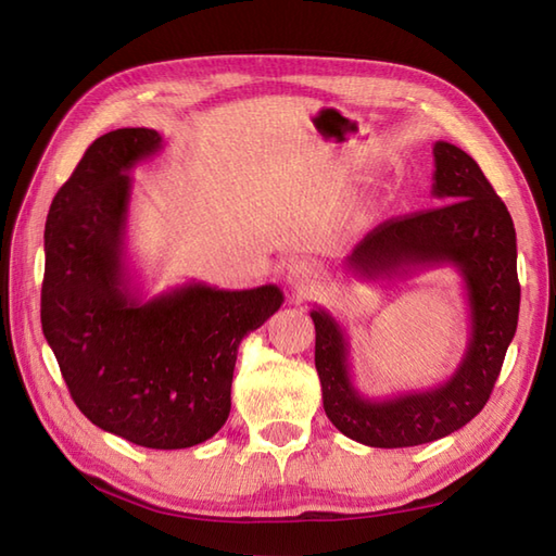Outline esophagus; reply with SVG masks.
Listing matches in <instances>:
<instances>
[{
    "label": "esophagus",
    "mask_w": 556,
    "mask_h": 556,
    "mask_svg": "<svg viewBox=\"0 0 556 556\" xmlns=\"http://www.w3.org/2000/svg\"><path fill=\"white\" fill-rule=\"evenodd\" d=\"M287 281L289 287L296 293H311L317 287V269L308 263V260H296L287 269Z\"/></svg>",
    "instance_id": "34e87169"
}]
</instances>
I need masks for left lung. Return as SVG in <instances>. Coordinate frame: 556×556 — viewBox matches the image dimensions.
Segmentation results:
<instances>
[{
    "instance_id": "left-lung-1",
    "label": "left lung",
    "mask_w": 556,
    "mask_h": 556,
    "mask_svg": "<svg viewBox=\"0 0 556 556\" xmlns=\"http://www.w3.org/2000/svg\"><path fill=\"white\" fill-rule=\"evenodd\" d=\"M432 155V195L444 205L375 227L353 248L344 269L377 281L454 267L464 279L470 315L466 353L454 375L422 392L363 396L351 377L346 329L325 308L311 311L327 418L368 446L428 444L473 420L488 404L518 325L521 287L509 210L468 152L437 140Z\"/></svg>"
}]
</instances>
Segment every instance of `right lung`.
<instances>
[{
	"label": "right lung",
	"instance_id": "add662e5",
	"mask_svg": "<svg viewBox=\"0 0 556 556\" xmlns=\"http://www.w3.org/2000/svg\"><path fill=\"white\" fill-rule=\"evenodd\" d=\"M160 150L152 128H116L59 188L45 224L40 320L92 425L148 448H186L227 422L236 353L285 293L188 281L143 299L126 255L128 172Z\"/></svg>",
	"mask_w": 556,
	"mask_h": 556
}]
</instances>
